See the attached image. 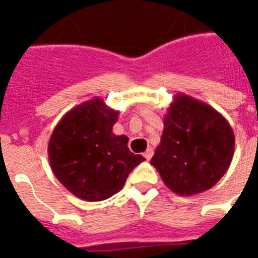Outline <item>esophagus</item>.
<instances>
[{
    "label": "esophagus",
    "instance_id": "obj_1",
    "mask_svg": "<svg viewBox=\"0 0 258 258\" xmlns=\"http://www.w3.org/2000/svg\"><path fill=\"white\" fill-rule=\"evenodd\" d=\"M153 155H154V149H151V147L146 150L145 154H143V157H145L146 159H147V161H150V159L153 158Z\"/></svg>",
    "mask_w": 258,
    "mask_h": 258
}]
</instances>
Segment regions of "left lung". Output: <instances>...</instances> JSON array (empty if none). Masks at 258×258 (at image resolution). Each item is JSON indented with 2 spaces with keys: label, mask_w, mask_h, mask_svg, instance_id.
<instances>
[{
  "label": "left lung",
  "mask_w": 258,
  "mask_h": 258,
  "mask_svg": "<svg viewBox=\"0 0 258 258\" xmlns=\"http://www.w3.org/2000/svg\"><path fill=\"white\" fill-rule=\"evenodd\" d=\"M234 151V134L209 105L178 95L165 117L161 145L151 165L166 186L180 196L213 187L228 171Z\"/></svg>",
  "instance_id": "8db88e82"
}]
</instances>
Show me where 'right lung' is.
<instances>
[{
    "label": "right lung",
    "instance_id": "obj_1",
    "mask_svg": "<svg viewBox=\"0 0 258 258\" xmlns=\"http://www.w3.org/2000/svg\"><path fill=\"white\" fill-rule=\"evenodd\" d=\"M116 119V111L93 99L67 113L50 137L48 153L54 175L82 200L112 197L145 161L130 151L128 138L113 135Z\"/></svg>",
    "mask_w": 258,
    "mask_h": 258
}]
</instances>
